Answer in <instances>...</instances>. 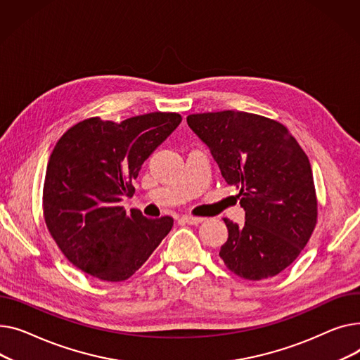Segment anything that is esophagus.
Instances as JSON below:
<instances>
[{
	"label": "esophagus",
	"mask_w": 360,
	"mask_h": 360,
	"mask_svg": "<svg viewBox=\"0 0 360 360\" xmlns=\"http://www.w3.org/2000/svg\"><path fill=\"white\" fill-rule=\"evenodd\" d=\"M180 221L188 224V225H198L203 221V218H198V217H190V215H183L180 217Z\"/></svg>",
	"instance_id": "esophagus-1"
}]
</instances>
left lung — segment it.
<instances>
[{"label":"left lung","instance_id":"obj_1","mask_svg":"<svg viewBox=\"0 0 360 360\" xmlns=\"http://www.w3.org/2000/svg\"><path fill=\"white\" fill-rule=\"evenodd\" d=\"M187 124L210 150L226 184L240 190L244 225L224 218L219 256L237 276L273 278L290 266L316 224L311 164L276 120L247 112L188 115Z\"/></svg>","mask_w":360,"mask_h":360}]
</instances>
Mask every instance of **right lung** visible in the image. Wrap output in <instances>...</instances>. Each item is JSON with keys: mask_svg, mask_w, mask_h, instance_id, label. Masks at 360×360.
Instances as JSON below:
<instances>
[{"mask_svg": "<svg viewBox=\"0 0 360 360\" xmlns=\"http://www.w3.org/2000/svg\"><path fill=\"white\" fill-rule=\"evenodd\" d=\"M180 122L179 113L162 112L120 123L90 117L56 142L45 176L44 217L75 267L100 281H126L172 231L173 218L148 219L119 203L134 195L143 161Z\"/></svg>", "mask_w": 360, "mask_h": 360, "instance_id": "right-lung-1", "label": "right lung"}]
</instances>
